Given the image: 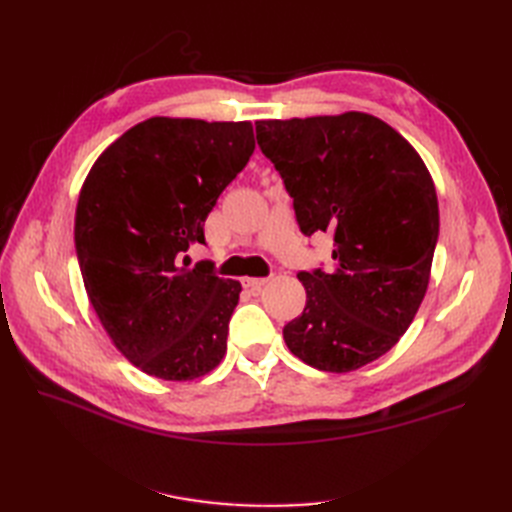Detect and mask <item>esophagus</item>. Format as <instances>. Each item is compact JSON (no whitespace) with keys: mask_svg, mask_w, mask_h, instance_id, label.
<instances>
[{"mask_svg":"<svg viewBox=\"0 0 512 512\" xmlns=\"http://www.w3.org/2000/svg\"><path fill=\"white\" fill-rule=\"evenodd\" d=\"M267 277H245L243 280V286L245 288H252V290H260L262 286H267Z\"/></svg>","mask_w":512,"mask_h":512,"instance_id":"obj_1","label":"esophagus"}]
</instances>
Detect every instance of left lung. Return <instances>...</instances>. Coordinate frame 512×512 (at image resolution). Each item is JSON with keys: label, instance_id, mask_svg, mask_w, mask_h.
<instances>
[{"label": "left lung", "instance_id": "obj_1", "mask_svg": "<svg viewBox=\"0 0 512 512\" xmlns=\"http://www.w3.org/2000/svg\"><path fill=\"white\" fill-rule=\"evenodd\" d=\"M260 151L292 198L305 237L333 235V269L301 271L307 303L284 327L294 356L322 371L389 352L421 305L440 213L427 166L367 113L256 121Z\"/></svg>", "mask_w": 512, "mask_h": 512}]
</instances>
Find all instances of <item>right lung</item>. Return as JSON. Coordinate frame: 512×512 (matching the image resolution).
I'll list each match as a JSON object with an SVG mask.
<instances>
[{
  "label": "right lung",
  "instance_id": "add662e5",
  "mask_svg": "<svg viewBox=\"0 0 512 512\" xmlns=\"http://www.w3.org/2000/svg\"><path fill=\"white\" fill-rule=\"evenodd\" d=\"M250 121L151 117L91 166L74 245L89 301L130 363L162 380L205 376L226 352L241 284L215 275L205 220L254 153Z\"/></svg>",
  "mask_w": 512,
  "mask_h": 512
}]
</instances>
